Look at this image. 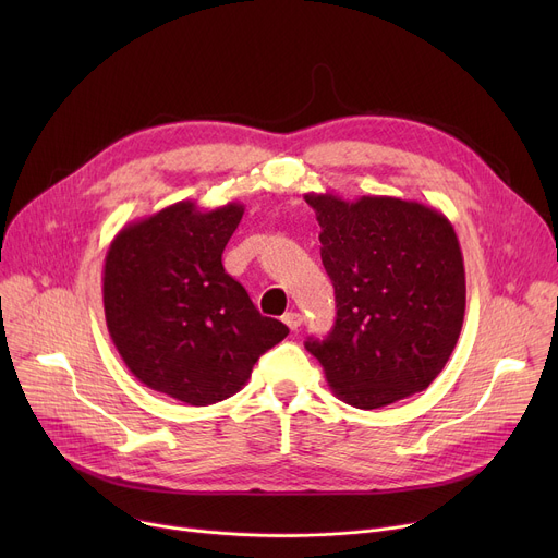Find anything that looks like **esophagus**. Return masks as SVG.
Instances as JSON below:
<instances>
[{
	"mask_svg": "<svg viewBox=\"0 0 558 558\" xmlns=\"http://www.w3.org/2000/svg\"><path fill=\"white\" fill-rule=\"evenodd\" d=\"M282 320H284L289 330H299L303 326V314L301 312H287L282 316Z\"/></svg>",
	"mask_w": 558,
	"mask_h": 558,
	"instance_id": "esophagus-1",
	"label": "esophagus"
}]
</instances>
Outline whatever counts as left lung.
<instances>
[{"mask_svg": "<svg viewBox=\"0 0 558 558\" xmlns=\"http://www.w3.org/2000/svg\"><path fill=\"white\" fill-rule=\"evenodd\" d=\"M320 226V259L332 280L337 318L305 348L332 393L379 409L432 385L457 345L465 271L446 215L418 201L330 192L305 194Z\"/></svg>", "mask_w": 558, "mask_h": 558, "instance_id": "left-lung-1", "label": "left lung"}]
</instances>
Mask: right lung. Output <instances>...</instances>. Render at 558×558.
<instances>
[{"mask_svg": "<svg viewBox=\"0 0 558 558\" xmlns=\"http://www.w3.org/2000/svg\"><path fill=\"white\" fill-rule=\"evenodd\" d=\"M242 215V203L198 210L179 201L124 226L106 253L104 312L117 353L142 385L192 407L238 393L259 355L289 335L221 264Z\"/></svg>", "mask_w": 558, "mask_h": 558, "instance_id": "obj_1", "label": "right lung"}]
</instances>
